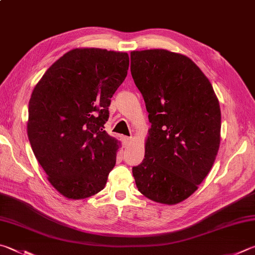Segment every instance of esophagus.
<instances>
[{"label":"esophagus","instance_id":"esophagus-1","mask_svg":"<svg viewBox=\"0 0 255 255\" xmlns=\"http://www.w3.org/2000/svg\"><path fill=\"white\" fill-rule=\"evenodd\" d=\"M132 141V137H124V142L125 145H129Z\"/></svg>","mask_w":255,"mask_h":255}]
</instances>
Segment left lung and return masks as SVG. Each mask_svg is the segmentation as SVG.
Listing matches in <instances>:
<instances>
[{"instance_id": "8db88e82", "label": "left lung", "mask_w": 255, "mask_h": 255, "mask_svg": "<svg viewBox=\"0 0 255 255\" xmlns=\"http://www.w3.org/2000/svg\"><path fill=\"white\" fill-rule=\"evenodd\" d=\"M130 71L151 127L145 158L132 167L149 200L173 205L198 188L221 141L219 99L207 77L186 55L164 49L130 52Z\"/></svg>"}]
</instances>
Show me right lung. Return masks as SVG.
<instances>
[{
    "label": "right lung",
    "mask_w": 255,
    "mask_h": 255,
    "mask_svg": "<svg viewBox=\"0 0 255 255\" xmlns=\"http://www.w3.org/2000/svg\"><path fill=\"white\" fill-rule=\"evenodd\" d=\"M129 67L126 52L72 49L32 91L27 137L48 180L69 200L104 189L120 142L104 130L110 98Z\"/></svg>",
    "instance_id": "obj_1"
}]
</instances>
